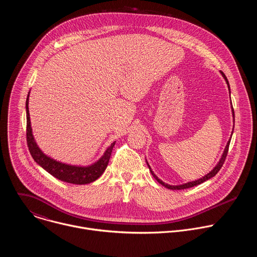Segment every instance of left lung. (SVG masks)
I'll use <instances>...</instances> for the list:
<instances>
[{"instance_id":"8db88e82","label":"left lung","mask_w":257,"mask_h":257,"mask_svg":"<svg viewBox=\"0 0 257 257\" xmlns=\"http://www.w3.org/2000/svg\"><path fill=\"white\" fill-rule=\"evenodd\" d=\"M221 73H222V75H223V77L225 78V80H226V82H227V84H228V88H229V92H230V84H229V81H228V79H227V77H226V75L224 74V73L221 71ZM231 93V92H230ZM232 112H233V117H234V109H233V106H232ZM230 141H231V139L228 141V143H227V145H226V148H225V151H224V153H223V156H222V158H221V160H219V162L217 163V165L207 174V175H205L204 177H202V178H200V179H198V180H195V181H192V182H188V183H185V184H182V185H177V186H172V185H169V184H166V183H164L162 180H160L156 175H155V173L152 171V169H151V167H150V165H149V163H148V165H149V167H150V170H151V172H152V175L155 177V179L160 183V184H162L163 186H165L166 188H168V189H172V190H182V189H186V188H191V187H194V186H196V185H199V184H201V183H203V182H205L206 180H208V179H210V178H212L213 176H215L216 174H217V172L221 170V168L223 167V165H224V162H225V160H226V158H227V155H228V151H229V145H230Z\"/></svg>"}]
</instances>
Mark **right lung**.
I'll use <instances>...</instances> for the list:
<instances>
[{
	"mask_svg": "<svg viewBox=\"0 0 257 257\" xmlns=\"http://www.w3.org/2000/svg\"><path fill=\"white\" fill-rule=\"evenodd\" d=\"M28 96L26 98V140L28 150L35 161L42 168H44L48 173H50L55 178L71 183V184H77V185H83L88 184L98 179L101 174L104 172L109 158H111V154L113 151V148L115 145V142H113L108 146L107 150L104 152L103 156L94 164L87 167H79V166H71L67 164H63L60 162L55 161L54 159H51L47 155H45L41 149L36 144L34 137L32 135L31 125H30V117H29V111H28Z\"/></svg>",
	"mask_w": 257,
	"mask_h": 257,
	"instance_id": "right-lung-1",
	"label": "right lung"
}]
</instances>
